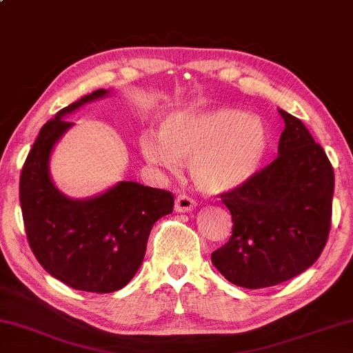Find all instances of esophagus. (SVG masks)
Returning a JSON list of instances; mask_svg holds the SVG:
<instances>
[{
    "label": "esophagus",
    "mask_w": 353,
    "mask_h": 353,
    "mask_svg": "<svg viewBox=\"0 0 353 353\" xmlns=\"http://www.w3.org/2000/svg\"><path fill=\"white\" fill-rule=\"evenodd\" d=\"M194 207H196V202H194L189 196H185V194H180V196H176V199H175V212L186 213V212H191Z\"/></svg>",
    "instance_id": "1"
}]
</instances>
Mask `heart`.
Segmentation results:
<instances>
[{
	"label": "heart",
	"mask_w": 353,
	"mask_h": 353,
	"mask_svg": "<svg viewBox=\"0 0 353 353\" xmlns=\"http://www.w3.org/2000/svg\"><path fill=\"white\" fill-rule=\"evenodd\" d=\"M151 164L176 170L189 162V175L202 192L216 196L248 181L261 164L268 137L261 122L239 110H189L173 113L162 135L141 137Z\"/></svg>",
	"instance_id": "obj_1"
}]
</instances>
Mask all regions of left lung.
Masks as SVG:
<instances>
[{
	"mask_svg": "<svg viewBox=\"0 0 353 353\" xmlns=\"http://www.w3.org/2000/svg\"><path fill=\"white\" fill-rule=\"evenodd\" d=\"M279 113L285 129L277 159L219 194L234 224L212 263L242 288L274 287L304 272L323 252L331 228L333 165L298 117Z\"/></svg>",
	"mask_w": 353,
	"mask_h": 353,
	"instance_id": "1",
	"label": "left lung"
}]
</instances>
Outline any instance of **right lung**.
Returning a JSON list of instances; mask_svg holds the SVG:
<instances>
[{"label": "right lung", "instance_id": "right-lung-1", "mask_svg": "<svg viewBox=\"0 0 353 353\" xmlns=\"http://www.w3.org/2000/svg\"><path fill=\"white\" fill-rule=\"evenodd\" d=\"M108 94L99 89L65 106L39 130L20 173V207L30 248L60 282L89 293L124 288L143 263L157 219L172 213L170 191L121 181L100 196L73 201L54 186L49 156L73 122L63 119L88 101Z\"/></svg>", "mask_w": 353, "mask_h": 353}]
</instances>
